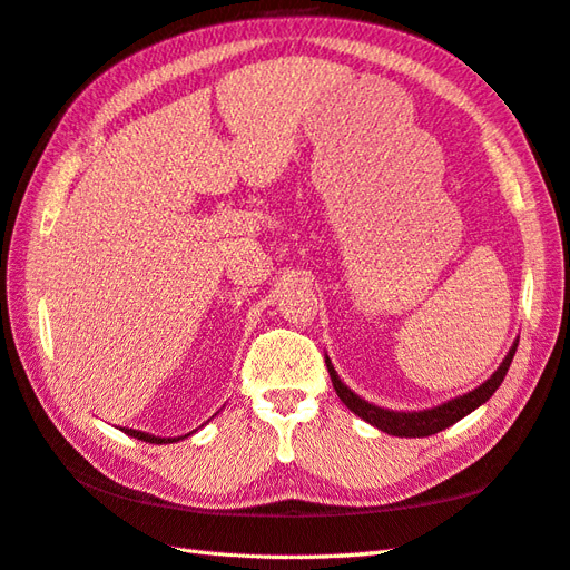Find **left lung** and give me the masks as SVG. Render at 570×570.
Returning a JSON list of instances; mask_svg holds the SVG:
<instances>
[{
  "label": "left lung",
  "mask_w": 570,
  "mask_h": 570,
  "mask_svg": "<svg viewBox=\"0 0 570 570\" xmlns=\"http://www.w3.org/2000/svg\"><path fill=\"white\" fill-rule=\"evenodd\" d=\"M517 344L512 350H509L507 358L502 362L494 374L487 379L480 389H474L470 393H464V396L455 399V401H448L443 405H438V409L431 411H417V413H396V411H383L374 403H366L356 396L352 389H346L342 379L336 376V371L332 366L330 358H324V364H327V371L332 376V386L336 391V396L342 399V403L346 409L354 411L358 417H364L366 423L376 425L379 431L389 433V435H399V438H428V435H435L440 431H445L452 423H458L460 417H464L468 413H472L478 405H482L487 399L492 396V393L499 389V383L504 381L509 364H512L514 352H517Z\"/></svg>",
  "instance_id": "left-lung-1"
}]
</instances>
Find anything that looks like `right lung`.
<instances>
[{
    "label": "right lung",
    "instance_id": "obj_1",
    "mask_svg": "<svg viewBox=\"0 0 570 570\" xmlns=\"http://www.w3.org/2000/svg\"><path fill=\"white\" fill-rule=\"evenodd\" d=\"M122 431H125L127 435H132V438H137V440H145V443H155V445L177 443V440L187 438V435H181V438H159V435H149V433H142V431H132V428H122Z\"/></svg>",
    "mask_w": 570,
    "mask_h": 570
}]
</instances>
